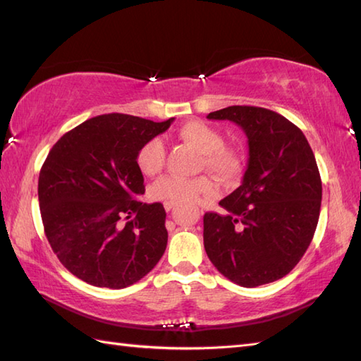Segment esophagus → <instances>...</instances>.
Returning a JSON list of instances; mask_svg holds the SVG:
<instances>
[{"mask_svg":"<svg viewBox=\"0 0 361 361\" xmlns=\"http://www.w3.org/2000/svg\"><path fill=\"white\" fill-rule=\"evenodd\" d=\"M173 207H175V203H172V202H166V203H164L166 211H171Z\"/></svg>","mask_w":361,"mask_h":361,"instance_id":"34e87169","label":"esophagus"}]
</instances>
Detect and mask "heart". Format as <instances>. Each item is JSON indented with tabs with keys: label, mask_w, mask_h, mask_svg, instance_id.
I'll return each mask as SVG.
<instances>
[{
	"label": "heart",
	"mask_w": 361,
	"mask_h": 361,
	"mask_svg": "<svg viewBox=\"0 0 361 361\" xmlns=\"http://www.w3.org/2000/svg\"><path fill=\"white\" fill-rule=\"evenodd\" d=\"M178 137L202 153L200 166L213 173L224 185H233L239 180L243 172V153L239 148L224 144V136L216 126L202 120H189L183 123ZM166 161V147L159 137H152L139 148L136 164L139 171L147 176H154L161 172ZM216 186L208 176L183 178V176L167 175L159 178L152 186L153 199L172 203H195L203 197H213Z\"/></svg>",
	"instance_id": "1"
}]
</instances>
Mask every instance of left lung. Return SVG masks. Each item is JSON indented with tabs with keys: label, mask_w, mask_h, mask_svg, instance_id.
Here are the masks:
<instances>
[{
	"label": "left lung",
	"mask_w": 361,
	"mask_h": 361,
	"mask_svg": "<svg viewBox=\"0 0 361 361\" xmlns=\"http://www.w3.org/2000/svg\"><path fill=\"white\" fill-rule=\"evenodd\" d=\"M249 139L241 186L203 216V244L224 277L245 288L285 277L307 252L319 221L322 183L312 147L283 116L257 106L209 112Z\"/></svg>",
	"instance_id": "8db88e82"
}]
</instances>
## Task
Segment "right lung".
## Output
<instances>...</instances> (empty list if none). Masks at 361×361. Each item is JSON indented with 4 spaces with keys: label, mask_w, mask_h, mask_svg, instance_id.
I'll use <instances>...</instances> for the list:
<instances>
[{
    "label": "right lung",
    "mask_w": 361,
    "mask_h": 361,
    "mask_svg": "<svg viewBox=\"0 0 361 361\" xmlns=\"http://www.w3.org/2000/svg\"><path fill=\"white\" fill-rule=\"evenodd\" d=\"M172 122L97 116L49 150L39 175L42 222L56 257L86 283L126 288L164 253L166 211L162 203L137 200L145 186L136 157Z\"/></svg>",
    "instance_id": "1"
}]
</instances>
